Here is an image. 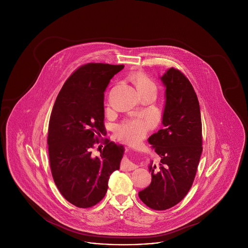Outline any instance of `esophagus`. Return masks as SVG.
Listing matches in <instances>:
<instances>
[{"label":"esophagus","instance_id":"obj_1","mask_svg":"<svg viewBox=\"0 0 248 248\" xmlns=\"http://www.w3.org/2000/svg\"><path fill=\"white\" fill-rule=\"evenodd\" d=\"M137 167L138 166L132 164L128 159H124L121 165V169L124 170V171H132V170H135Z\"/></svg>","mask_w":248,"mask_h":248}]
</instances>
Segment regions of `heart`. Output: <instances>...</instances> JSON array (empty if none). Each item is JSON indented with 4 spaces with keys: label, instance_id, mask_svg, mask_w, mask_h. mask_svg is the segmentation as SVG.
Instances as JSON below:
<instances>
[{
    "label": "heart",
    "instance_id": "b5f03b06",
    "mask_svg": "<svg viewBox=\"0 0 248 248\" xmlns=\"http://www.w3.org/2000/svg\"><path fill=\"white\" fill-rule=\"evenodd\" d=\"M134 81L139 89V91L145 93L149 90L156 91V83L143 71H137L134 76ZM154 122L150 117L145 118L132 119L125 121L120 124L117 129V136L119 140L123 141L136 144L142 140L148 134V132L153 128Z\"/></svg>",
    "mask_w": 248,
    "mask_h": 248
}]
</instances>
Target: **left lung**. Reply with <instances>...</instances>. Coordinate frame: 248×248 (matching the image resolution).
<instances>
[{"label":"left lung","mask_w":248,"mask_h":248,"mask_svg":"<svg viewBox=\"0 0 248 248\" xmlns=\"http://www.w3.org/2000/svg\"><path fill=\"white\" fill-rule=\"evenodd\" d=\"M165 84L164 128L149 138L160 167L150 165L152 183L139 192L154 210H166L182 200L192 186L202 151V120L197 94L181 71L170 68L161 77Z\"/></svg>","instance_id":"1"}]
</instances>
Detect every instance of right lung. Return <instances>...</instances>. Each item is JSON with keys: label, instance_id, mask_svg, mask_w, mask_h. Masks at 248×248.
<instances>
[{"label": "right lung", "instance_id": "add662e5", "mask_svg": "<svg viewBox=\"0 0 248 248\" xmlns=\"http://www.w3.org/2000/svg\"><path fill=\"white\" fill-rule=\"evenodd\" d=\"M124 67L106 63L79 67L62 86L51 112V173L63 197L79 208L92 207L102 200L109 176L120 168L124 147L101 138L106 132L104 91ZM96 146L98 155L93 153Z\"/></svg>", "mask_w": 248, "mask_h": 248}]
</instances>
